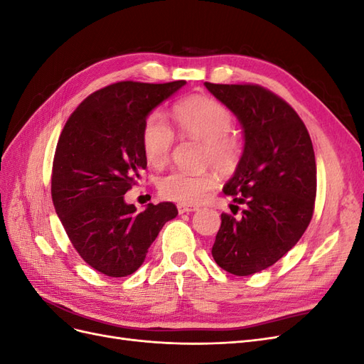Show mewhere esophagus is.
Listing matches in <instances>:
<instances>
[{
  "label": "esophagus",
  "instance_id": "34e87169",
  "mask_svg": "<svg viewBox=\"0 0 364 364\" xmlns=\"http://www.w3.org/2000/svg\"><path fill=\"white\" fill-rule=\"evenodd\" d=\"M178 211H179V214H188V213L197 211V206H190V205H185V203H179L178 205Z\"/></svg>",
  "mask_w": 364,
  "mask_h": 364
}]
</instances>
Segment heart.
<instances>
[{"label": "heart", "instance_id": "heart-1", "mask_svg": "<svg viewBox=\"0 0 364 364\" xmlns=\"http://www.w3.org/2000/svg\"><path fill=\"white\" fill-rule=\"evenodd\" d=\"M173 119L181 135L202 142V159L222 171H232L241 158V141L230 134L232 115L228 109L203 95H193L176 103ZM141 144L146 159L161 167L170 158L174 144L173 129L159 112L150 114L141 130ZM214 178L211 173H186L173 170L159 181V193L173 202L196 205L202 202L213 190Z\"/></svg>", "mask_w": 364, "mask_h": 364}]
</instances>
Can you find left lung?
Here are the masks:
<instances>
[{"instance_id": "obj_1", "label": "left lung", "mask_w": 364, "mask_h": 364, "mask_svg": "<svg viewBox=\"0 0 364 364\" xmlns=\"http://www.w3.org/2000/svg\"><path fill=\"white\" fill-rule=\"evenodd\" d=\"M205 86L237 117L245 138L243 155L223 186L245 208L240 217L222 214L213 257L223 270L247 277L281 259L311 222L317 183L313 142L294 109L264 87Z\"/></svg>"}]
</instances>
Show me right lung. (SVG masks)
I'll list each match as a JSON object with an SVG mask.
<instances>
[{
  "label": "right lung",
  "mask_w": 364,
  "mask_h": 364,
  "mask_svg": "<svg viewBox=\"0 0 364 364\" xmlns=\"http://www.w3.org/2000/svg\"><path fill=\"white\" fill-rule=\"evenodd\" d=\"M185 83L109 85L82 102L62 130L53 162V203L74 249L106 277L136 272L162 226L178 215L171 202L136 211L124 194L147 167L142 124Z\"/></svg>",
  "instance_id": "1"
}]
</instances>
